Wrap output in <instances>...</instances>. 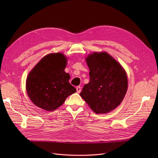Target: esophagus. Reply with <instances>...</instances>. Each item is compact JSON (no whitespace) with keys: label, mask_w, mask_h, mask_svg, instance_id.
<instances>
[{"label":"esophagus","mask_w":158,"mask_h":158,"mask_svg":"<svg viewBox=\"0 0 158 158\" xmlns=\"http://www.w3.org/2000/svg\"><path fill=\"white\" fill-rule=\"evenodd\" d=\"M76 89H77V92L78 94H79V93L81 92V88L80 86H77V87L76 88Z\"/></svg>","instance_id":"34e87169"}]
</instances>
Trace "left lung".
<instances>
[{"label":"left lung","instance_id":"8db88e82","mask_svg":"<svg viewBox=\"0 0 158 158\" xmlns=\"http://www.w3.org/2000/svg\"><path fill=\"white\" fill-rule=\"evenodd\" d=\"M86 60L89 69V82L80 95L95 113H107L115 109L126 95V72L106 52H94Z\"/></svg>","mask_w":158,"mask_h":158}]
</instances>
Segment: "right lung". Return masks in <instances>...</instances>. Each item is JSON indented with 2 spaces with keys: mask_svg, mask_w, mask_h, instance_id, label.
Here are the masks:
<instances>
[{
  "mask_svg": "<svg viewBox=\"0 0 158 158\" xmlns=\"http://www.w3.org/2000/svg\"><path fill=\"white\" fill-rule=\"evenodd\" d=\"M66 65V58L63 54H50L29 73L26 90L36 106L47 111H54L69 95L76 92V89L69 82V73L64 70Z\"/></svg>",
  "mask_w": 158,
  "mask_h": 158,
  "instance_id": "obj_1",
  "label": "right lung"
}]
</instances>
